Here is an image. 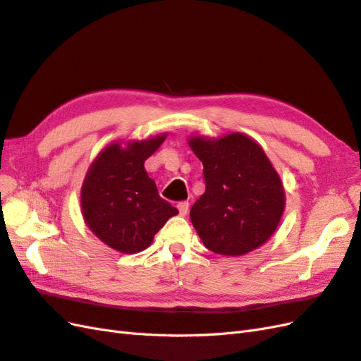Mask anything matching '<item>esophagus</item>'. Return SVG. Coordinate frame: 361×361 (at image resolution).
Wrapping results in <instances>:
<instances>
[{
    "label": "esophagus",
    "mask_w": 361,
    "mask_h": 361,
    "mask_svg": "<svg viewBox=\"0 0 361 361\" xmlns=\"http://www.w3.org/2000/svg\"><path fill=\"white\" fill-rule=\"evenodd\" d=\"M177 207H178V212H180V215H186L188 212H189V201H180L178 204H177Z\"/></svg>",
    "instance_id": "esophagus-1"
}]
</instances>
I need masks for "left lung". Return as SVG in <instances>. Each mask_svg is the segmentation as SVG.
Segmentation results:
<instances>
[{"instance_id":"obj_1","label":"left lung","mask_w":361,"mask_h":361,"mask_svg":"<svg viewBox=\"0 0 361 361\" xmlns=\"http://www.w3.org/2000/svg\"><path fill=\"white\" fill-rule=\"evenodd\" d=\"M206 190L190 221L210 252L241 256L269 241L283 214L285 192L262 147L241 133L218 140L192 137Z\"/></svg>"}]
</instances>
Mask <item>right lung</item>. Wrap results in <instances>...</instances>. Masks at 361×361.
Listing matches in <instances>:
<instances>
[{
    "mask_svg": "<svg viewBox=\"0 0 361 361\" xmlns=\"http://www.w3.org/2000/svg\"><path fill=\"white\" fill-rule=\"evenodd\" d=\"M164 138L161 134L126 147L109 145L92 161L82 184V215L91 232L117 252L145 250L166 221L178 214L159 195L145 171V161Z\"/></svg>",
    "mask_w": 361,
    "mask_h": 361,
    "instance_id": "1",
    "label": "right lung"
}]
</instances>
